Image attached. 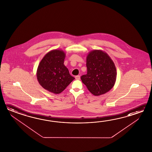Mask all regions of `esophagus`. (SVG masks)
Listing matches in <instances>:
<instances>
[{
  "mask_svg": "<svg viewBox=\"0 0 152 152\" xmlns=\"http://www.w3.org/2000/svg\"><path fill=\"white\" fill-rule=\"evenodd\" d=\"M80 79V75H77V76H75V79H76V80H79Z\"/></svg>",
  "mask_w": 152,
  "mask_h": 152,
  "instance_id": "1",
  "label": "esophagus"
}]
</instances>
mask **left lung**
<instances>
[{
	"instance_id": "1",
	"label": "left lung",
	"mask_w": 152,
	"mask_h": 152,
	"mask_svg": "<svg viewBox=\"0 0 152 152\" xmlns=\"http://www.w3.org/2000/svg\"><path fill=\"white\" fill-rule=\"evenodd\" d=\"M87 74L81 77L82 82L94 96L106 94L116 80V68L107 53L101 50L91 51L86 57Z\"/></svg>"
}]
</instances>
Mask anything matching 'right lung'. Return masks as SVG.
<instances>
[{"instance_id": "right-lung-1", "label": "right lung", "mask_w": 152, "mask_h": 152, "mask_svg": "<svg viewBox=\"0 0 152 152\" xmlns=\"http://www.w3.org/2000/svg\"><path fill=\"white\" fill-rule=\"evenodd\" d=\"M65 52L60 49L47 53L39 64L36 76L39 84L46 90L59 94L75 79L64 63Z\"/></svg>"}]
</instances>
